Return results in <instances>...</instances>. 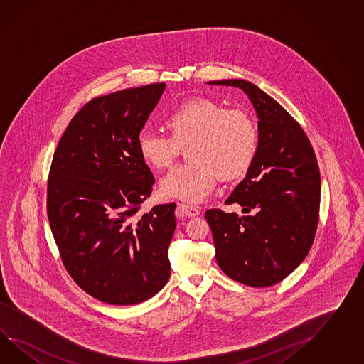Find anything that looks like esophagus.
Instances as JSON below:
<instances>
[{
    "mask_svg": "<svg viewBox=\"0 0 364 364\" xmlns=\"http://www.w3.org/2000/svg\"><path fill=\"white\" fill-rule=\"evenodd\" d=\"M178 208L181 213L186 214L188 217H196L201 212L197 206H193V205L178 204Z\"/></svg>",
    "mask_w": 364,
    "mask_h": 364,
    "instance_id": "obj_1",
    "label": "esophagus"
}]
</instances>
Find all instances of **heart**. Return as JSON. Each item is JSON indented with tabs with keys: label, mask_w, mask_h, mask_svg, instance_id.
<instances>
[{
	"label": "heart",
	"mask_w": 364,
	"mask_h": 364,
	"mask_svg": "<svg viewBox=\"0 0 364 364\" xmlns=\"http://www.w3.org/2000/svg\"><path fill=\"white\" fill-rule=\"evenodd\" d=\"M171 136L142 129L136 149L151 168L166 169L186 150L188 163L172 169L160 181V192L188 203H200L222 180L247 172L257 150L252 117L240 107H223L210 98H189L164 118Z\"/></svg>",
	"instance_id": "b5f03b06"
}]
</instances>
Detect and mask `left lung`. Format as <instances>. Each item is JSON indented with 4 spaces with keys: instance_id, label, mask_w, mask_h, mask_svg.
Here are the masks:
<instances>
[{
    "instance_id": "1",
    "label": "left lung",
    "mask_w": 364,
    "mask_h": 364,
    "mask_svg": "<svg viewBox=\"0 0 364 364\" xmlns=\"http://www.w3.org/2000/svg\"><path fill=\"white\" fill-rule=\"evenodd\" d=\"M240 88L257 110V150L246 178L225 204L242 213L209 209L215 259L232 280L263 288L301 264L318 226V163L300 124L277 101L246 80L209 81Z\"/></svg>"
}]
</instances>
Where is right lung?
Returning a JSON list of instances; mask_svg holds the SVG:
<instances>
[{"label":"right lung","mask_w":364,"mask_h":364,"mask_svg":"<svg viewBox=\"0 0 364 364\" xmlns=\"http://www.w3.org/2000/svg\"><path fill=\"white\" fill-rule=\"evenodd\" d=\"M164 82L92 98L53 154L47 215L63 264L82 291L112 305L146 301L168 282L175 203L141 206L154 176L136 136Z\"/></svg>","instance_id":"right-lung-1"}]
</instances>
